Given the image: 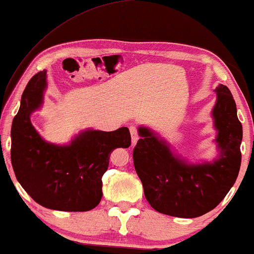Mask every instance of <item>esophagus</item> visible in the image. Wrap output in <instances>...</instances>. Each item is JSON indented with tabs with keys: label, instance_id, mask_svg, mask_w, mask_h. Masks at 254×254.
Returning <instances> with one entry per match:
<instances>
[{
	"label": "esophagus",
	"instance_id": "esophagus-1",
	"mask_svg": "<svg viewBox=\"0 0 254 254\" xmlns=\"http://www.w3.org/2000/svg\"><path fill=\"white\" fill-rule=\"evenodd\" d=\"M129 131H130V136H131V144L135 145L138 140V133H137L136 126H133V125H131V126L129 127Z\"/></svg>",
	"mask_w": 254,
	"mask_h": 254
}]
</instances>
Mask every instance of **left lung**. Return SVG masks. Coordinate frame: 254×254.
<instances>
[{
	"mask_svg": "<svg viewBox=\"0 0 254 254\" xmlns=\"http://www.w3.org/2000/svg\"><path fill=\"white\" fill-rule=\"evenodd\" d=\"M213 118L220 156L213 163L190 164L173 155L169 145L140 127L133 150L134 166L145 199L159 213L193 218L213 210L236 182L241 169L243 127L230 90L220 84Z\"/></svg>",
	"mask_w": 254,
	"mask_h": 254,
	"instance_id": "8db88e82",
	"label": "left lung"
}]
</instances>
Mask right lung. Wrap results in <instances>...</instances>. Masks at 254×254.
Instances as JSON below:
<instances>
[{
    "instance_id": "1",
    "label": "right lung",
    "mask_w": 254,
    "mask_h": 254,
    "mask_svg": "<svg viewBox=\"0 0 254 254\" xmlns=\"http://www.w3.org/2000/svg\"><path fill=\"white\" fill-rule=\"evenodd\" d=\"M46 88V71H39L24 90L11 127V164L26 193L43 207L86 211L102 199V177L116 148H128L127 127L113 131L85 130L69 145L45 142L34 129L31 113L39 109Z\"/></svg>"
}]
</instances>
